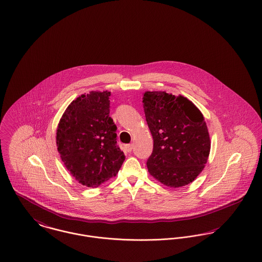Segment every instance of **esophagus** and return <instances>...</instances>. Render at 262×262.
Returning a JSON list of instances; mask_svg holds the SVG:
<instances>
[{"mask_svg":"<svg viewBox=\"0 0 262 262\" xmlns=\"http://www.w3.org/2000/svg\"><path fill=\"white\" fill-rule=\"evenodd\" d=\"M124 147H125V150L127 152H130L133 150V148H134V144H132V143L130 144H126Z\"/></svg>","mask_w":262,"mask_h":262,"instance_id":"34e87169","label":"esophagus"}]
</instances>
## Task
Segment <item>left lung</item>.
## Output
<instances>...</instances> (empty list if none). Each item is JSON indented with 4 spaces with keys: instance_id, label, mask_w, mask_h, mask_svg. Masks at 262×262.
I'll return each instance as SVG.
<instances>
[{
    "instance_id": "left-lung-1",
    "label": "left lung",
    "mask_w": 262,
    "mask_h": 262,
    "mask_svg": "<svg viewBox=\"0 0 262 262\" xmlns=\"http://www.w3.org/2000/svg\"><path fill=\"white\" fill-rule=\"evenodd\" d=\"M142 105L154 139L146 165L163 185L178 188L194 181L210 151V138L202 112L183 96L145 92Z\"/></svg>"
}]
</instances>
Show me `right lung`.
Segmentation results:
<instances>
[{"label": "right lung", "instance_id": "obj_1", "mask_svg": "<svg viewBox=\"0 0 262 262\" xmlns=\"http://www.w3.org/2000/svg\"><path fill=\"white\" fill-rule=\"evenodd\" d=\"M111 92H90L72 101L60 118L57 146L70 173L82 185L98 187L117 176L125 157L110 117Z\"/></svg>", "mask_w": 262, "mask_h": 262}]
</instances>
